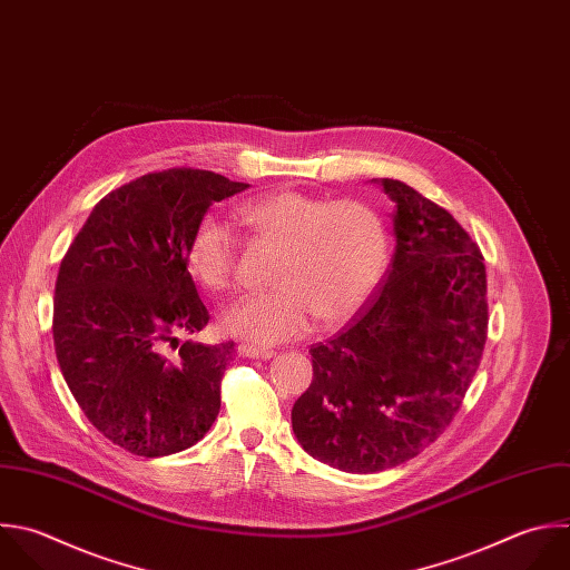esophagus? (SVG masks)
I'll return each mask as SVG.
<instances>
[{"label": "esophagus", "instance_id": "1", "mask_svg": "<svg viewBox=\"0 0 570 570\" xmlns=\"http://www.w3.org/2000/svg\"><path fill=\"white\" fill-rule=\"evenodd\" d=\"M238 352L243 356H252V358H272L276 352L269 350V347H258V345H252V343H243L238 345Z\"/></svg>", "mask_w": 570, "mask_h": 570}]
</instances>
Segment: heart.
Masks as SVG:
<instances>
[{"instance_id":"b5f03b06","label":"heart","mask_w":570,"mask_h":570,"mask_svg":"<svg viewBox=\"0 0 570 570\" xmlns=\"http://www.w3.org/2000/svg\"><path fill=\"white\" fill-rule=\"evenodd\" d=\"M258 240L281 249L269 292L247 294L220 312V327L254 343L301 336L312 318H350L379 285L390 261V232L365 200L276 191L238 207ZM238 238L216 214L203 216L187 240L189 272L209 289L232 285Z\"/></svg>"}]
</instances>
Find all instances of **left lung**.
I'll use <instances>...</instances> for the list:
<instances>
[{"label": "left lung", "mask_w": 570, "mask_h": 570, "mask_svg": "<svg viewBox=\"0 0 570 570\" xmlns=\"http://www.w3.org/2000/svg\"><path fill=\"white\" fill-rule=\"evenodd\" d=\"M396 252L381 287L325 343L292 428L314 459L345 472L394 468L436 441L459 412L488 336L485 265L470 234L401 180Z\"/></svg>", "instance_id": "8db88e82"}]
</instances>
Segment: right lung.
<instances>
[{"instance_id": "obj_1", "label": "right lung", "mask_w": 570, "mask_h": 570, "mask_svg": "<svg viewBox=\"0 0 570 570\" xmlns=\"http://www.w3.org/2000/svg\"><path fill=\"white\" fill-rule=\"evenodd\" d=\"M249 185L174 167L109 191L62 258L53 343L91 425L138 456L198 443L220 410L234 341L180 343L209 323L187 240L214 203Z\"/></svg>"}]
</instances>
